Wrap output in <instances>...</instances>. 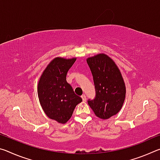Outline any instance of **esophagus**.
Instances as JSON below:
<instances>
[{
    "mask_svg": "<svg viewBox=\"0 0 160 160\" xmlns=\"http://www.w3.org/2000/svg\"><path fill=\"white\" fill-rule=\"evenodd\" d=\"M81 97H82V101L83 102H86V95L85 94H83L82 96H81Z\"/></svg>",
    "mask_w": 160,
    "mask_h": 160,
    "instance_id": "esophagus-1",
    "label": "esophagus"
}]
</instances>
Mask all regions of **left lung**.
Returning a JSON list of instances; mask_svg holds the SVG:
<instances>
[{
  "label": "left lung",
  "instance_id": "8db88e82",
  "mask_svg": "<svg viewBox=\"0 0 160 160\" xmlns=\"http://www.w3.org/2000/svg\"><path fill=\"white\" fill-rule=\"evenodd\" d=\"M92 74L95 97L88 104L100 118L108 119L117 113L123 106L126 87L118 67L112 58L99 54L87 60Z\"/></svg>",
  "mask_w": 160,
  "mask_h": 160
}]
</instances>
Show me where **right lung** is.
Returning a JSON list of instances; mask_svg holds the SVG:
<instances>
[{
  "label": "right lung",
  "instance_id": "obj_1",
  "mask_svg": "<svg viewBox=\"0 0 160 160\" xmlns=\"http://www.w3.org/2000/svg\"><path fill=\"white\" fill-rule=\"evenodd\" d=\"M76 59L56 58L48 64L38 84L39 102L46 114L60 123L72 116L77 104L82 101L67 82L66 75Z\"/></svg>",
  "mask_w": 160,
  "mask_h": 160
}]
</instances>
